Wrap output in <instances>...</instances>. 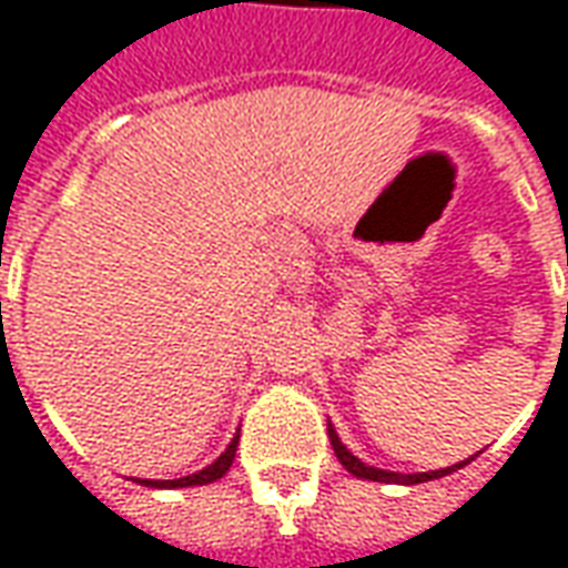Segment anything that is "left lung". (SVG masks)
Returning <instances> with one entry per match:
<instances>
[{"mask_svg":"<svg viewBox=\"0 0 568 568\" xmlns=\"http://www.w3.org/2000/svg\"><path fill=\"white\" fill-rule=\"evenodd\" d=\"M328 438H332V447L334 453H337V459H341V465H344L349 475L362 477V480H381V484H405V487H410V484H426V480H438V477L444 475H453L456 468H463V465H468L475 456H468V459H463V463L456 465H447V468H438V471H417V475H402V471H386V468H374V465L362 463L358 456H353V453L346 450V444L341 438H337V432H334L332 419H328Z\"/></svg>","mask_w":568,"mask_h":568,"instance_id":"left-lung-1","label":"left lung"}]
</instances>
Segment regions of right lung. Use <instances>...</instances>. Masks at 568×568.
I'll list each match as a JSON object with an SVG mask.
<instances>
[{"label": "right lung", "mask_w": 568, "mask_h": 568, "mask_svg": "<svg viewBox=\"0 0 568 568\" xmlns=\"http://www.w3.org/2000/svg\"><path fill=\"white\" fill-rule=\"evenodd\" d=\"M236 444H240V428H236V435L231 438V444L224 447L222 456H219L215 463L206 465V468L194 471V475L175 477V480H145V477H136V484H140V487H154V489H182V487H203V484H215V480L227 475V468L234 465Z\"/></svg>", "instance_id": "right-lung-1"}]
</instances>
